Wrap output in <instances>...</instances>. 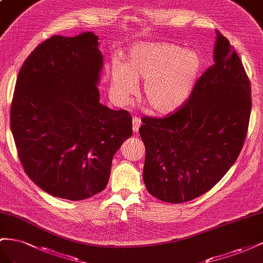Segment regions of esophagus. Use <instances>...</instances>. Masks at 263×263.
<instances>
[{
  "label": "esophagus",
  "instance_id": "esophagus-1",
  "mask_svg": "<svg viewBox=\"0 0 263 263\" xmlns=\"http://www.w3.org/2000/svg\"><path fill=\"white\" fill-rule=\"evenodd\" d=\"M140 126H141V120L139 118H137V117H134L132 119V129H133V132L134 133H138Z\"/></svg>",
  "mask_w": 263,
  "mask_h": 263
}]
</instances>
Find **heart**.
<instances>
[{
  "mask_svg": "<svg viewBox=\"0 0 263 263\" xmlns=\"http://www.w3.org/2000/svg\"><path fill=\"white\" fill-rule=\"evenodd\" d=\"M202 62L194 49L171 43H139L131 47L125 64L111 67L110 90L114 99L124 103L144 80L141 98L157 115L175 112L192 96Z\"/></svg>",
  "mask_w": 263,
  "mask_h": 263,
  "instance_id": "1",
  "label": "heart"
}]
</instances>
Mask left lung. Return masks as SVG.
I'll return each mask as SVG.
<instances>
[{
  "label": "left lung",
  "mask_w": 263,
  "mask_h": 263,
  "mask_svg": "<svg viewBox=\"0 0 263 263\" xmlns=\"http://www.w3.org/2000/svg\"><path fill=\"white\" fill-rule=\"evenodd\" d=\"M251 87L229 41L216 31L214 65L201 74L190 99L173 115L143 118V179L157 199L181 204L218 183L245 143Z\"/></svg>",
  "instance_id": "obj_1"
}]
</instances>
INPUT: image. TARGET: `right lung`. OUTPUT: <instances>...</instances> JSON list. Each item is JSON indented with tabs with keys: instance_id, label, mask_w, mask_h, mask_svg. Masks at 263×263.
I'll list each match as a JSON object with an SVG mask.
<instances>
[{
	"instance_id": "add662e5",
	"label": "right lung",
	"mask_w": 263,
	"mask_h": 263,
	"mask_svg": "<svg viewBox=\"0 0 263 263\" xmlns=\"http://www.w3.org/2000/svg\"><path fill=\"white\" fill-rule=\"evenodd\" d=\"M99 37L55 35L21 67L11 130L25 173L46 193L82 200L106 189L114 155L132 136V118L99 102Z\"/></svg>"
}]
</instances>
